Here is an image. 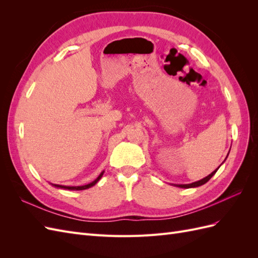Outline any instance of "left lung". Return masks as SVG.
<instances>
[{
  "label": "left lung",
  "mask_w": 258,
  "mask_h": 258,
  "mask_svg": "<svg viewBox=\"0 0 258 258\" xmlns=\"http://www.w3.org/2000/svg\"><path fill=\"white\" fill-rule=\"evenodd\" d=\"M227 158V157H226ZM221 167V166H220ZM218 167V168H220ZM218 168L216 169V170H214L212 173L211 174H209L208 176H206V177H204L202 179H200V181H197V182H194V183H191V184H177V185H175V186H177V187H181V188H191V187H198V186H201V185H204V184H206L209 179L212 177L215 173H216V171L218 170Z\"/></svg>",
  "instance_id": "1"
}]
</instances>
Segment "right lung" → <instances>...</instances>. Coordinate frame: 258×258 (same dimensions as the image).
Instances as JSON below:
<instances>
[{
	"label": "right lung",
	"mask_w": 258,
	"mask_h": 258,
	"mask_svg": "<svg viewBox=\"0 0 258 258\" xmlns=\"http://www.w3.org/2000/svg\"><path fill=\"white\" fill-rule=\"evenodd\" d=\"M103 173H104V171H102V172L100 173V175L95 179V181L91 182V183H89V184H87V185H83V186H64V185H58V184H51V185H52V186H54V187H57V188H61V189H69V190H84V189L90 188V187H92L93 185H96V184L99 182V179H100L101 177H102Z\"/></svg>",
	"instance_id": "right-lung-1"
}]
</instances>
